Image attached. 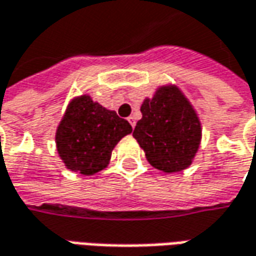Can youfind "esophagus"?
Listing matches in <instances>:
<instances>
[{
    "label": "esophagus",
    "mask_w": 256,
    "mask_h": 256,
    "mask_svg": "<svg viewBox=\"0 0 256 256\" xmlns=\"http://www.w3.org/2000/svg\"><path fill=\"white\" fill-rule=\"evenodd\" d=\"M128 120V123L132 124V128H134V126H136V120H134V118H133V116H130Z\"/></svg>",
    "instance_id": "1"
}]
</instances>
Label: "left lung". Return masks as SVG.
Wrapping results in <instances>:
<instances>
[{"label": "left lung", "instance_id": "8db88e82", "mask_svg": "<svg viewBox=\"0 0 256 256\" xmlns=\"http://www.w3.org/2000/svg\"><path fill=\"white\" fill-rule=\"evenodd\" d=\"M143 118L133 136L148 163L164 172L187 168L197 153L201 126L196 112L176 86H164L140 108Z\"/></svg>", "mask_w": 256, "mask_h": 256}]
</instances>
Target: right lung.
I'll list each match as a JSON object with an SVG mask.
<instances>
[{
    "label": "right lung",
    "mask_w": 256,
    "mask_h": 256,
    "mask_svg": "<svg viewBox=\"0 0 256 256\" xmlns=\"http://www.w3.org/2000/svg\"><path fill=\"white\" fill-rule=\"evenodd\" d=\"M128 133V120L82 96L70 103L58 128V153L69 170L92 176L108 166L113 147Z\"/></svg>",
    "instance_id": "add662e5"
}]
</instances>
